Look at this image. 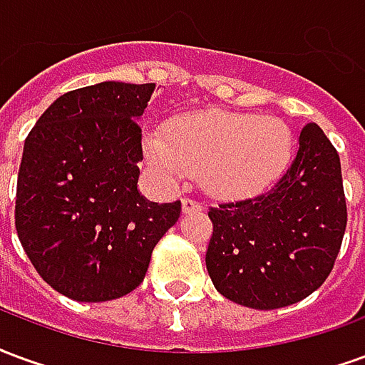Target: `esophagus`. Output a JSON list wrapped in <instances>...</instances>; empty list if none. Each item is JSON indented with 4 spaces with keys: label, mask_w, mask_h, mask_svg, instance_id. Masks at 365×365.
I'll list each match as a JSON object with an SVG mask.
<instances>
[{
    "label": "esophagus",
    "mask_w": 365,
    "mask_h": 365,
    "mask_svg": "<svg viewBox=\"0 0 365 365\" xmlns=\"http://www.w3.org/2000/svg\"><path fill=\"white\" fill-rule=\"evenodd\" d=\"M203 209V205L199 203V201H195V199H190V197H185L182 201V211L185 215L187 213H199Z\"/></svg>",
    "instance_id": "esophagus-1"
}]
</instances>
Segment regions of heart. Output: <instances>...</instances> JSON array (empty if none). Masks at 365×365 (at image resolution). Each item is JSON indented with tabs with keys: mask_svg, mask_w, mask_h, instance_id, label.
I'll return each mask as SVG.
<instances>
[{
	"mask_svg": "<svg viewBox=\"0 0 365 365\" xmlns=\"http://www.w3.org/2000/svg\"><path fill=\"white\" fill-rule=\"evenodd\" d=\"M293 152L289 127L275 117L203 111L175 120L170 133L152 128L144 154L164 180L183 182L201 174L207 191L238 197L268 187Z\"/></svg>",
	"mask_w": 365,
	"mask_h": 365,
	"instance_id": "b5f03b06",
	"label": "heart"
}]
</instances>
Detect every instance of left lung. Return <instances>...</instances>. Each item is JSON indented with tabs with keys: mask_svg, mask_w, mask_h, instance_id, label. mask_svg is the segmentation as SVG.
Returning a JSON list of instances; mask_svg holds the SVG:
<instances>
[{
	"mask_svg": "<svg viewBox=\"0 0 365 365\" xmlns=\"http://www.w3.org/2000/svg\"><path fill=\"white\" fill-rule=\"evenodd\" d=\"M346 217L338 152L322 128L309 123L274 187L209 207L211 282L221 295L250 309L293 305L329 277Z\"/></svg>",
	"mask_w": 365,
	"mask_h": 365,
	"instance_id": "left-lung-1",
	"label": "left lung"
}]
</instances>
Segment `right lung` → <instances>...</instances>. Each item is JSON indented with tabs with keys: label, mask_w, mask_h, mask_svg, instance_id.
I'll list each match as a JSON object with an SVG mask.
<instances>
[{
	"label": "right lung",
	"mask_w": 365,
	"mask_h": 365,
	"mask_svg": "<svg viewBox=\"0 0 365 365\" xmlns=\"http://www.w3.org/2000/svg\"><path fill=\"white\" fill-rule=\"evenodd\" d=\"M156 83L101 82L68 91L41 115L21 158L15 229L51 287L83 303L143 283L154 246L182 203L140 195V127Z\"/></svg>",
	"instance_id": "right-lung-1"
}]
</instances>
